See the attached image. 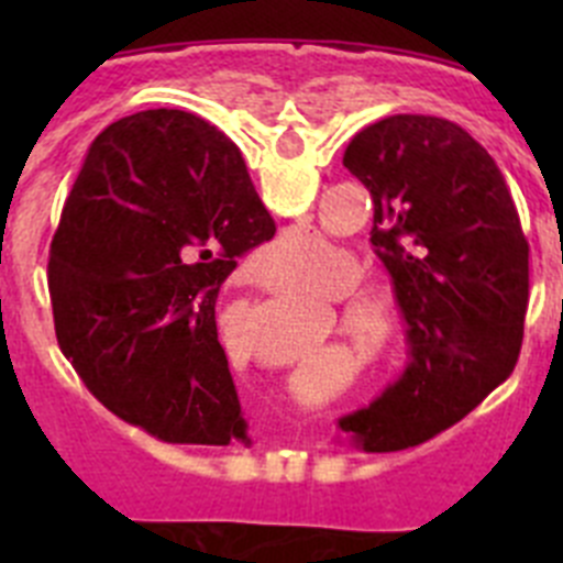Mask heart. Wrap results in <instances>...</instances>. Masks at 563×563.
<instances>
[{"instance_id": "heart-1", "label": "heart", "mask_w": 563, "mask_h": 563, "mask_svg": "<svg viewBox=\"0 0 563 563\" xmlns=\"http://www.w3.org/2000/svg\"><path fill=\"white\" fill-rule=\"evenodd\" d=\"M327 242L316 233L307 231H287L265 247L267 256L292 258V256H318L327 251ZM361 282V265L346 253H335L332 258L321 265L310 267L305 276V290L316 292L321 298H341L338 312H341V324L355 343V350L375 363H386L397 355L402 343V316L395 298L383 296V292H349L355 290ZM347 298L343 299L342 296Z\"/></svg>"}]
</instances>
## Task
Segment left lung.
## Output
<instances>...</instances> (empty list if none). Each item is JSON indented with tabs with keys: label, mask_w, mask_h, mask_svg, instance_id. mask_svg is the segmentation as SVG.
<instances>
[{
	"label": "left lung",
	"mask_w": 563,
	"mask_h": 563,
	"mask_svg": "<svg viewBox=\"0 0 563 563\" xmlns=\"http://www.w3.org/2000/svg\"><path fill=\"white\" fill-rule=\"evenodd\" d=\"M343 166L372 194V245L389 271L411 363L338 429L357 449L386 451L454 426L514 372L530 245L499 166L456 123L383 118L352 137Z\"/></svg>",
	"instance_id": "obj_1"
}]
</instances>
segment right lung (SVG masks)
<instances>
[{"mask_svg":"<svg viewBox=\"0 0 563 563\" xmlns=\"http://www.w3.org/2000/svg\"><path fill=\"white\" fill-rule=\"evenodd\" d=\"M245 161L183 109L109 123L89 146L49 245L56 338L92 395L163 442H245L217 292L273 239Z\"/></svg>","mask_w":563,"mask_h":563,"instance_id":"1","label":"right lung"}]
</instances>
